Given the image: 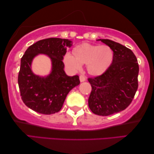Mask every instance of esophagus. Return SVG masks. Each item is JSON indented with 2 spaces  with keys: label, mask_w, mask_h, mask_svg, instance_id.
I'll return each mask as SVG.
<instances>
[{
  "label": "esophagus",
  "mask_w": 154,
  "mask_h": 154,
  "mask_svg": "<svg viewBox=\"0 0 154 154\" xmlns=\"http://www.w3.org/2000/svg\"><path fill=\"white\" fill-rule=\"evenodd\" d=\"M86 80H87V79H86V77H85V75H80V81L81 82H85Z\"/></svg>",
  "instance_id": "1"
}]
</instances>
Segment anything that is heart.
<instances>
[{"instance_id": "obj_1", "label": "heart", "mask_w": 154, "mask_h": 154, "mask_svg": "<svg viewBox=\"0 0 154 154\" xmlns=\"http://www.w3.org/2000/svg\"><path fill=\"white\" fill-rule=\"evenodd\" d=\"M112 59V50L108 46L82 43L74 48L72 56L67 54L65 57L64 63L74 72L80 71L81 65H86L88 74L99 76L108 69Z\"/></svg>"}]
</instances>
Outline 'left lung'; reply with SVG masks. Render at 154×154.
Returning a JSON list of instances; mask_svg holds the SVG:
<instances>
[{"label": "left lung", "mask_w": 154, "mask_h": 154, "mask_svg": "<svg viewBox=\"0 0 154 154\" xmlns=\"http://www.w3.org/2000/svg\"><path fill=\"white\" fill-rule=\"evenodd\" d=\"M113 51L110 66L102 75L89 79L91 93L89 107L95 115L108 116L125 110L132 102L138 89L137 57L130 49L110 39H97Z\"/></svg>", "instance_id": "obj_1"}]
</instances>
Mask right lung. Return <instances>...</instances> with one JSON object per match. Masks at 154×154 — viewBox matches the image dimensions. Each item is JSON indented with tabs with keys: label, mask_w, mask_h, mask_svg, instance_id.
Wrapping results in <instances>:
<instances>
[{
	"label": "right lung",
	"mask_w": 154,
	"mask_h": 154,
	"mask_svg": "<svg viewBox=\"0 0 154 154\" xmlns=\"http://www.w3.org/2000/svg\"><path fill=\"white\" fill-rule=\"evenodd\" d=\"M72 44L68 39L48 38L28 48L21 59L17 79L22 100L26 106L44 115L54 114L61 109L69 92L80 84L79 75L66 74L62 61L67 48ZM39 54L46 55L51 61L50 73L44 77L32 70L33 59Z\"/></svg>",
	"instance_id": "obj_1"
}]
</instances>
